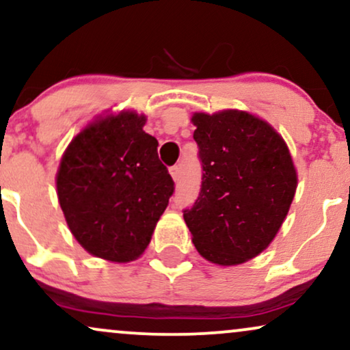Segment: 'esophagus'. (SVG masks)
Wrapping results in <instances>:
<instances>
[{
	"mask_svg": "<svg viewBox=\"0 0 350 350\" xmlns=\"http://www.w3.org/2000/svg\"><path fill=\"white\" fill-rule=\"evenodd\" d=\"M170 174H171V178L176 180V183H178L179 180V166H171L170 167Z\"/></svg>",
	"mask_w": 350,
	"mask_h": 350,
	"instance_id": "obj_1",
	"label": "esophagus"
}]
</instances>
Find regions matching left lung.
Instances as JSON below:
<instances>
[{
	"mask_svg": "<svg viewBox=\"0 0 350 350\" xmlns=\"http://www.w3.org/2000/svg\"><path fill=\"white\" fill-rule=\"evenodd\" d=\"M192 122L203 172L184 221L203 258L241 265L280 231L297 189L293 158L284 139L247 111L196 113Z\"/></svg>",
	"mask_w": 350,
	"mask_h": 350,
	"instance_id": "obj_1",
	"label": "left lung"
}]
</instances>
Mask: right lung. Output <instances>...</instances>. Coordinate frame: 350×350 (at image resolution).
Returning <instances> with one entry per match:
<instances>
[{
  "label": "right lung",
  "instance_id": "add662e5",
  "mask_svg": "<svg viewBox=\"0 0 350 350\" xmlns=\"http://www.w3.org/2000/svg\"><path fill=\"white\" fill-rule=\"evenodd\" d=\"M144 114L121 111L74 137L56 174L66 223L88 254L109 262L139 258L174 192Z\"/></svg>",
  "mask_w": 350,
  "mask_h": 350
}]
</instances>
